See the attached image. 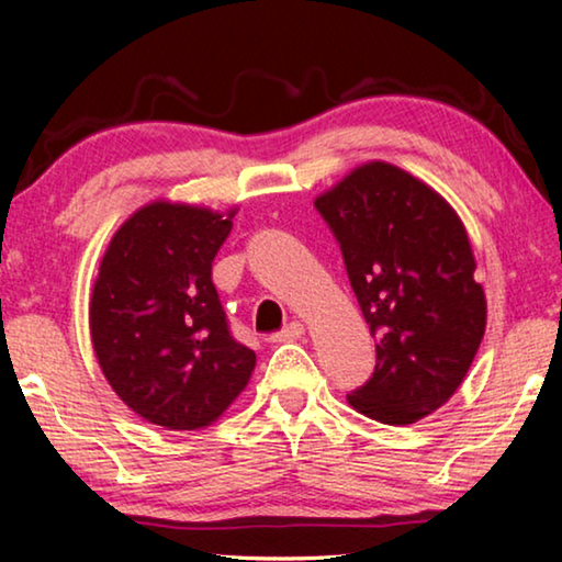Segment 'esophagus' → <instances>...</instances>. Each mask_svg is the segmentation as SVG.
<instances>
[{"label":"esophagus","instance_id":"esophagus-1","mask_svg":"<svg viewBox=\"0 0 562 562\" xmlns=\"http://www.w3.org/2000/svg\"><path fill=\"white\" fill-rule=\"evenodd\" d=\"M302 335H304V325H302V322H297V319H292L288 327H282L278 335H272L270 339L272 341H292V339H297Z\"/></svg>","mask_w":562,"mask_h":562}]
</instances>
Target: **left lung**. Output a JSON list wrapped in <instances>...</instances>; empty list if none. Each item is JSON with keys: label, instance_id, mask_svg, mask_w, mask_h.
I'll return each instance as SVG.
<instances>
[{"label": "left lung", "instance_id": "left-lung-1", "mask_svg": "<svg viewBox=\"0 0 562 562\" xmlns=\"http://www.w3.org/2000/svg\"><path fill=\"white\" fill-rule=\"evenodd\" d=\"M315 207L376 339L374 372L347 402L389 426L429 416L461 386L486 331V294L461 217L382 160L351 170Z\"/></svg>", "mask_w": 562, "mask_h": 562}]
</instances>
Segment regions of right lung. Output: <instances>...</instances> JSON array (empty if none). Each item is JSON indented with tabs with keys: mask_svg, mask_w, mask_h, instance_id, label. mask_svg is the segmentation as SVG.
Instances as JSON below:
<instances>
[{
	"mask_svg": "<svg viewBox=\"0 0 562 562\" xmlns=\"http://www.w3.org/2000/svg\"><path fill=\"white\" fill-rule=\"evenodd\" d=\"M233 215L148 203L101 260L89 304L93 351L121 402L156 426L213 424L255 369V351L233 337L213 284Z\"/></svg>",
	"mask_w": 562,
	"mask_h": 562,
	"instance_id": "1",
	"label": "right lung"
}]
</instances>
